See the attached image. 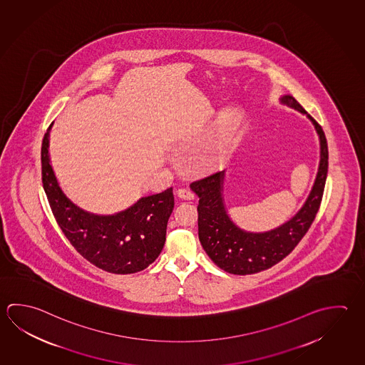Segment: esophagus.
<instances>
[{
    "mask_svg": "<svg viewBox=\"0 0 365 365\" xmlns=\"http://www.w3.org/2000/svg\"><path fill=\"white\" fill-rule=\"evenodd\" d=\"M178 197L181 199H194V192L190 189H186V187H181L178 190Z\"/></svg>",
    "mask_w": 365,
    "mask_h": 365,
    "instance_id": "1",
    "label": "esophagus"
}]
</instances>
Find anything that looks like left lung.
Wrapping results in <instances>:
<instances>
[{"instance_id": "obj_1", "label": "left lung", "mask_w": 365, "mask_h": 365, "mask_svg": "<svg viewBox=\"0 0 365 365\" xmlns=\"http://www.w3.org/2000/svg\"><path fill=\"white\" fill-rule=\"evenodd\" d=\"M280 103L306 114L315 126L320 140L318 175L309 198L296 216L270 232H245L232 222L226 212L221 192L225 171L208 175L190 184L192 192L199 197L200 245L220 269L235 275L262 272L287 257L310 229L323 198L328 173V144L324 131L291 95L282 96Z\"/></svg>"}]
</instances>
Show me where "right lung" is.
<instances>
[{"mask_svg": "<svg viewBox=\"0 0 365 365\" xmlns=\"http://www.w3.org/2000/svg\"><path fill=\"white\" fill-rule=\"evenodd\" d=\"M48 127L42 140V184L53 217L83 259L112 274H133L154 262L166 242L173 211V187L139 199L122 212L100 216L83 211L66 198L48 155Z\"/></svg>", "mask_w": 365, "mask_h": 365, "instance_id": "obj_1", "label": "right lung"}]
</instances>
